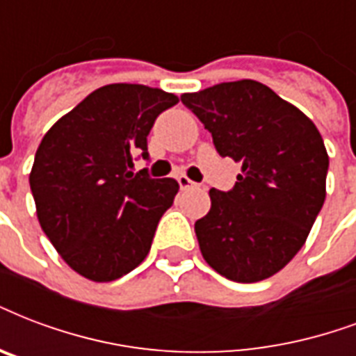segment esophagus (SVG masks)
Returning <instances> with one entry per match:
<instances>
[{
	"instance_id": "esophagus-1",
	"label": "esophagus",
	"mask_w": 356,
	"mask_h": 356,
	"mask_svg": "<svg viewBox=\"0 0 356 356\" xmlns=\"http://www.w3.org/2000/svg\"><path fill=\"white\" fill-rule=\"evenodd\" d=\"M177 181H179V186H181V190H188V188H194V186H197V184L194 183V181H190L186 175H179Z\"/></svg>"
}]
</instances>
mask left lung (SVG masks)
<instances>
[{"instance_id": "8db88e82", "label": "left lung", "mask_w": 356, "mask_h": 356, "mask_svg": "<svg viewBox=\"0 0 356 356\" xmlns=\"http://www.w3.org/2000/svg\"><path fill=\"white\" fill-rule=\"evenodd\" d=\"M222 156L241 162L229 192L211 188L194 224L203 259L227 280L252 284L286 267L327 196L329 154L310 118L256 80L181 95Z\"/></svg>"}]
</instances>
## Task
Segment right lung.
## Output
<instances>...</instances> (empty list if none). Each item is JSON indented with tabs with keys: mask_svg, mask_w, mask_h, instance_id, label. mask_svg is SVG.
Masks as SVG:
<instances>
[{
	"mask_svg": "<svg viewBox=\"0 0 356 356\" xmlns=\"http://www.w3.org/2000/svg\"><path fill=\"white\" fill-rule=\"evenodd\" d=\"M179 102L140 83L99 88L42 138L29 186L37 218L63 261L93 282L129 275L147 257L159 220L179 192L175 179L134 173L149 159L154 119Z\"/></svg>",
	"mask_w": 356,
	"mask_h": 356,
	"instance_id": "obj_1",
	"label": "right lung"
}]
</instances>
